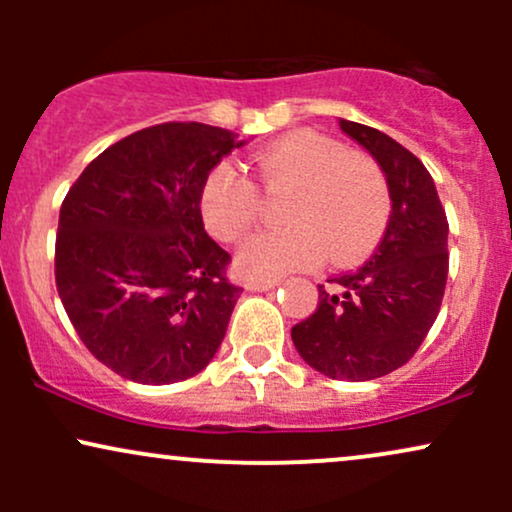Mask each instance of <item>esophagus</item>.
<instances>
[{
  "mask_svg": "<svg viewBox=\"0 0 512 512\" xmlns=\"http://www.w3.org/2000/svg\"><path fill=\"white\" fill-rule=\"evenodd\" d=\"M274 286H279V279H252L245 284V289L248 291H269L274 289Z\"/></svg>",
  "mask_w": 512,
  "mask_h": 512,
  "instance_id": "34e87169",
  "label": "esophagus"
}]
</instances>
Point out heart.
Instances as JSON below:
<instances>
[{
  "label": "heart",
  "instance_id": "1",
  "mask_svg": "<svg viewBox=\"0 0 512 512\" xmlns=\"http://www.w3.org/2000/svg\"><path fill=\"white\" fill-rule=\"evenodd\" d=\"M255 163L267 195L289 192L281 207V223L289 228L245 240L236 267L248 279L313 267L325 255L346 267L385 236L392 195L373 156L344 149L313 129H296L264 146ZM199 209L211 236L238 243L257 223L260 192L236 168L219 163L204 180Z\"/></svg>",
  "mask_w": 512,
  "mask_h": 512
}]
</instances>
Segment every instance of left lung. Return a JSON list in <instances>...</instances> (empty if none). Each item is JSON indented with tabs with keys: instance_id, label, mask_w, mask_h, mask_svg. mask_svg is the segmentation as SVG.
I'll return each mask as SVG.
<instances>
[{
	"instance_id": "obj_1",
	"label": "left lung",
	"mask_w": 512,
	"mask_h": 512,
	"mask_svg": "<svg viewBox=\"0 0 512 512\" xmlns=\"http://www.w3.org/2000/svg\"><path fill=\"white\" fill-rule=\"evenodd\" d=\"M383 168L392 214L373 257L317 286V310L291 330L298 354L332 380L383 378L416 354L448 281V219L424 163L380 129L339 120Z\"/></svg>"
}]
</instances>
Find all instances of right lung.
Wrapping results in <instances>:
<instances>
[{"instance_id": "add662e5", "label": "right lung", "mask_w": 512, "mask_h": 512, "mask_svg": "<svg viewBox=\"0 0 512 512\" xmlns=\"http://www.w3.org/2000/svg\"><path fill=\"white\" fill-rule=\"evenodd\" d=\"M245 142L202 122L139 129L93 158L60 209L55 281L76 334L103 366L142 385L207 368L240 286L207 236L199 195Z\"/></svg>"}]
</instances>
